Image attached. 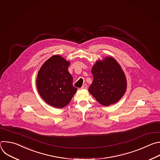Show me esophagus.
<instances>
[{
	"instance_id": "obj_1",
	"label": "esophagus",
	"mask_w": 160,
	"mask_h": 160,
	"mask_svg": "<svg viewBox=\"0 0 160 160\" xmlns=\"http://www.w3.org/2000/svg\"><path fill=\"white\" fill-rule=\"evenodd\" d=\"M82 89H87V84H84L82 87Z\"/></svg>"
}]
</instances>
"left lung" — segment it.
Returning <instances> with one entry per match:
<instances>
[{
	"label": "left lung",
	"instance_id": "8db88e82",
	"mask_svg": "<svg viewBox=\"0 0 160 160\" xmlns=\"http://www.w3.org/2000/svg\"><path fill=\"white\" fill-rule=\"evenodd\" d=\"M94 77L89 92L101 104L107 106L118 102L127 89L125 75L120 65L112 57L99 60L92 68Z\"/></svg>",
	"mask_w": 160,
	"mask_h": 160
}]
</instances>
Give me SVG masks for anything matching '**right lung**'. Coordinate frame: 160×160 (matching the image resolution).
<instances>
[{
  "label": "right lung",
  "instance_id": "obj_1",
  "mask_svg": "<svg viewBox=\"0 0 160 160\" xmlns=\"http://www.w3.org/2000/svg\"><path fill=\"white\" fill-rule=\"evenodd\" d=\"M69 66V61L54 55L38 71L36 80L38 92L45 102L54 108H62L68 105L77 90L68 70Z\"/></svg>",
  "mask_w": 160,
  "mask_h": 160
}]
</instances>
